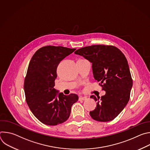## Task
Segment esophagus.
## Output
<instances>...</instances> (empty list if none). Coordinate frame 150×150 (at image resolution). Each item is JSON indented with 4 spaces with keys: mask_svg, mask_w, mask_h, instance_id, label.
Listing matches in <instances>:
<instances>
[{
    "mask_svg": "<svg viewBox=\"0 0 150 150\" xmlns=\"http://www.w3.org/2000/svg\"><path fill=\"white\" fill-rule=\"evenodd\" d=\"M87 100V97H79V100L81 101V100Z\"/></svg>",
    "mask_w": 150,
    "mask_h": 150,
    "instance_id": "34e87169",
    "label": "esophagus"
}]
</instances>
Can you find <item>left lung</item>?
I'll list each match as a JSON object with an SVG mask.
<instances>
[{
    "label": "left lung",
    "instance_id": "1",
    "mask_svg": "<svg viewBox=\"0 0 150 150\" xmlns=\"http://www.w3.org/2000/svg\"><path fill=\"white\" fill-rule=\"evenodd\" d=\"M76 54L82 56L92 63L93 75L105 94L91 96L97 101L96 108L90 112L98 122L113 120L129 100L132 79L127 61L123 53L111 45H92L78 49Z\"/></svg>",
    "mask_w": 150,
    "mask_h": 150
}]
</instances>
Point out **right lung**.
I'll return each instance as SVG.
<instances>
[{
	"label": "right lung",
	"mask_w": 150,
	"mask_h": 150,
	"mask_svg": "<svg viewBox=\"0 0 150 150\" xmlns=\"http://www.w3.org/2000/svg\"><path fill=\"white\" fill-rule=\"evenodd\" d=\"M75 50L45 46L36 51L30 62L24 85L25 99L33 115L45 125L54 126L67 120L72 105L78 100L75 94L66 96L53 88L59 63Z\"/></svg>",
	"instance_id": "add662e5"
}]
</instances>
